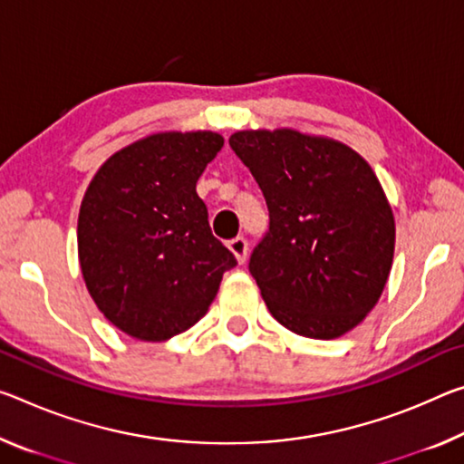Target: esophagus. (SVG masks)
Wrapping results in <instances>:
<instances>
[{
	"instance_id": "34e87169",
	"label": "esophagus",
	"mask_w": 464,
	"mask_h": 464,
	"mask_svg": "<svg viewBox=\"0 0 464 464\" xmlns=\"http://www.w3.org/2000/svg\"><path fill=\"white\" fill-rule=\"evenodd\" d=\"M227 246H229V249L233 252L235 258H237L239 264L246 262V258H247V241H246V237H235Z\"/></svg>"
}]
</instances>
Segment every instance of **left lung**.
I'll list each match as a JSON object with an SVG mask.
<instances>
[{
  "label": "left lung",
  "mask_w": 464,
  "mask_h": 464,
  "mask_svg": "<svg viewBox=\"0 0 464 464\" xmlns=\"http://www.w3.org/2000/svg\"><path fill=\"white\" fill-rule=\"evenodd\" d=\"M268 206L249 272L291 333L330 341L363 322L384 291L394 217L367 160L330 138L246 130L229 138Z\"/></svg>",
  "instance_id": "1"
}]
</instances>
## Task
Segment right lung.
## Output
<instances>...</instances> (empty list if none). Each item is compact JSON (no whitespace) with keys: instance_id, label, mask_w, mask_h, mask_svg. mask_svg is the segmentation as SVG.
<instances>
[{"instance_id":"right-lung-1","label":"right lung","mask_w":464,"mask_h":464,"mask_svg":"<svg viewBox=\"0 0 464 464\" xmlns=\"http://www.w3.org/2000/svg\"><path fill=\"white\" fill-rule=\"evenodd\" d=\"M215 131H165L109 157L78 217V258L102 315L138 341L192 328L237 260L212 235L196 181L223 149Z\"/></svg>"}]
</instances>
